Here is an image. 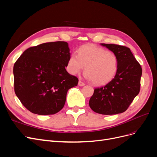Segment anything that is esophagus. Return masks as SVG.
Masks as SVG:
<instances>
[{"mask_svg": "<svg viewBox=\"0 0 157 157\" xmlns=\"http://www.w3.org/2000/svg\"><path fill=\"white\" fill-rule=\"evenodd\" d=\"M78 84V86H83L85 85V84L82 81H81V80H79Z\"/></svg>", "mask_w": 157, "mask_h": 157, "instance_id": "34e87169", "label": "esophagus"}]
</instances>
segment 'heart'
Masks as SVG:
<instances>
[{"mask_svg":"<svg viewBox=\"0 0 157 157\" xmlns=\"http://www.w3.org/2000/svg\"><path fill=\"white\" fill-rule=\"evenodd\" d=\"M117 56L101 47L85 45L75 54H71L67 71L71 75L80 73L84 69L85 77L96 86H103L115 77L118 69Z\"/></svg>","mask_w":157,"mask_h":157,"instance_id":"1","label":"heart"}]
</instances>
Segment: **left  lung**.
I'll return each instance as SVG.
<instances>
[{"instance_id": "left-lung-1", "label": "left lung", "mask_w": 157, "mask_h": 157, "mask_svg": "<svg viewBox=\"0 0 157 157\" xmlns=\"http://www.w3.org/2000/svg\"><path fill=\"white\" fill-rule=\"evenodd\" d=\"M118 58L115 77L105 86L94 89L89 105L101 115H116L127 110L140 90L142 69L130 49L124 46L101 44Z\"/></svg>"}]
</instances>
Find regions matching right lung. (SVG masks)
Masks as SVG:
<instances>
[{
  "label": "right lung",
  "instance_id": "obj_1",
  "mask_svg": "<svg viewBox=\"0 0 157 157\" xmlns=\"http://www.w3.org/2000/svg\"><path fill=\"white\" fill-rule=\"evenodd\" d=\"M67 42H46L30 47L13 65L14 91L27 110L40 115H54L63 109L68 90L78 79L67 73Z\"/></svg>",
  "mask_w": 157,
  "mask_h": 157
}]
</instances>
